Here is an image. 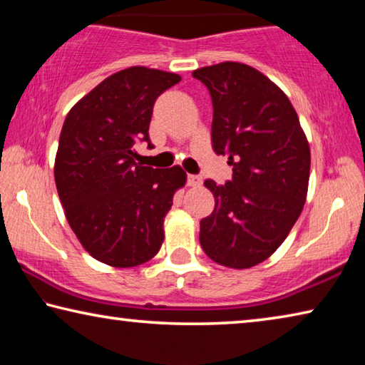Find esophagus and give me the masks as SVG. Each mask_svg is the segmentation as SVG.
<instances>
[{"label":"esophagus","mask_w":365,"mask_h":365,"mask_svg":"<svg viewBox=\"0 0 365 365\" xmlns=\"http://www.w3.org/2000/svg\"><path fill=\"white\" fill-rule=\"evenodd\" d=\"M201 183H202V178L200 175H188V185H190V187H193V188L201 187Z\"/></svg>","instance_id":"esophagus-1"}]
</instances>
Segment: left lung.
<instances>
[{"label": "left lung", "instance_id": "left-lung-1", "mask_svg": "<svg viewBox=\"0 0 365 365\" xmlns=\"http://www.w3.org/2000/svg\"><path fill=\"white\" fill-rule=\"evenodd\" d=\"M212 98V148L227 154L233 180H206L215 207L200 222L206 255L228 269L264 262L285 242L304 207L311 148L279 85L243 63L193 71Z\"/></svg>", "mask_w": 365, "mask_h": 365}]
</instances>
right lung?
Listing matches in <instances>:
<instances>
[{
    "mask_svg": "<svg viewBox=\"0 0 365 365\" xmlns=\"http://www.w3.org/2000/svg\"><path fill=\"white\" fill-rule=\"evenodd\" d=\"M180 80L174 72L127 67L67 113L54 159L58 195L80 245L110 267H135L158 255L165 215L187 183L180 165L153 169L135 163V143L151 146L154 101Z\"/></svg>",
    "mask_w": 365,
    "mask_h": 365,
    "instance_id": "obj_1",
    "label": "right lung"
}]
</instances>
